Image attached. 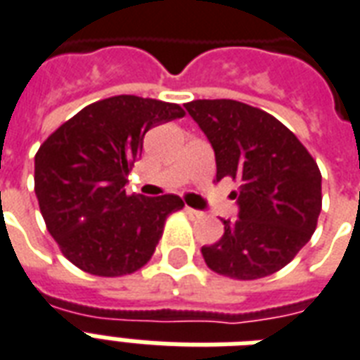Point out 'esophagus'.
I'll use <instances>...</instances> for the list:
<instances>
[{
  "mask_svg": "<svg viewBox=\"0 0 360 360\" xmlns=\"http://www.w3.org/2000/svg\"><path fill=\"white\" fill-rule=\"evenodd\" d=\"M186 212L190 216H195V218H199V216H202L201 210H197V209H191V207H186Z\"/></svg>",
  "mask_w": 360,
  "mask_h": 360,
  "instance_id": "1",
  "label": "esophagus"
}]
</instances>
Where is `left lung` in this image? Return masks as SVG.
Segmentation results:
<instances>
[{"mask_svg":"<svg viewBox=\"0 0 360 360\" xmlns=\"http://www.w3.org/2000/svg\"><path fill=\"white\" fill-rule=\"evenodd\" d=\"M186 110L209 139L216 182L233 178L239 218L201 254L212 271L252 281L285 267L305 247L321 214V170L281 121L237 100H193Z\"/></svg>","mask_w":360,"mask_h":360,"instance_id":"left-lung-1","label":"left lung"}]
</instances>
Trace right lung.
<instances>
[{
	"label": "right lung",
	"mask_w": 360,
	"mask_h": 360,
	"mask_svg": "<svg viewBox=\"0 0 360 360\" xmlns=\"http://www.w3.org/2000/svg\"><path fill=\"white\" fill-rule=\"evenodd\" d=\"M178 104L119 94L83 108L36 153V195L62 254L100 277L148 264L178 195H127L129 170L151 127L184 117Z\"/></svg>",
	"instance_id": "obj_1"
}]
</instances>
